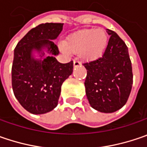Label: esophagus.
<instances>
[{
  "instance_id": "obj_1",
  "label": "esophagus",
  "mask_w": 147,
  "mask_h": 147,
  "mask_svg": "<svg viewBox=\"0 0 147 147\" xmlns=\"http://www.w3.org/2000/svg\"><path fill=\"white\" fill-rule=\"evenodd\" d=\"M73 65H74V67H80V61H79V60H77V59H75V60H74Z\"/></svg>"
}]
</instances>
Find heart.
Segmentation results:
<instances>
[{
	"label": "heart",
	"instance_id": "1",
	"mask_svg": "<svg viewBox=\"0 0 147 147\" xmlns=\"http://www.w3.org/2000/svg\"><path fill=\"white\" fill-rule=\"evenodd\" d=\"M109 43V36L102 29H86L67 36L60 45L65 53H78L83 59L94 60L101 57Z\"/></svg>",
	"mask_w": 147,
	"mask_h": 147
}]
</instances>
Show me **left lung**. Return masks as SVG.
<instances>
[{"label": "left lung", "mask_w": 147, "mask_h": 147, "mask_svg": "<svg viewBox=\"0 0 147 147\" xmlns=\"http://www.w3.org/2000/svg\"><path fill=\"white\" fill-rule=\"evenodd\" d=\"M101 57L86 62V94L90 106L101 113H113L125 105L132 86V69L128 48L113 30Z\"/></svg>", "instance_id": "obj_1"}]
</instances>
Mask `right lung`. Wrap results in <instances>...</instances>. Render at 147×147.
<instances>
[{
  "instance_id": "add662e5",
  "label": "right lung",
  "mask_w": 147,
  "mask_h": 147,
  "mask_svg": "<svg viewBox=\"0 0 147 147\" xmlns=\"http://www.w3.org/2000/svg\"><path fill=\"white\" fill-rule=\"evenodd\" d=\"M63 24L46 23L30 29L16 45L11 70L15 96L24 109L43 114L57 106L62 83L73 71V61L56 59L57 39ZM38 54V58H36Z\"/></svg>"
}]
</instances>
